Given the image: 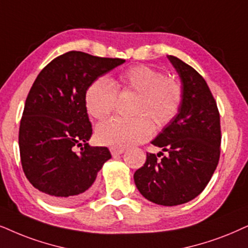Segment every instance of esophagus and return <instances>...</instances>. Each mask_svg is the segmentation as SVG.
<instances>
[{
  "mask_svg": "<svg viewBox=\"0 0 248 248\" xmlns=\"http://www.w3.org/2000/svg\"><path fill=\"white\" fill-rule=\"evenodd\" d=\"M124 148H110V153L112 156H117V155H122L124 153Z\"/></svg>",
  "mask_w": 248,
  "mask_h": 248,
  "instance_id": "34e87169",
  "label": "esophagus"
}]
</instances>
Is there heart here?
<instances>
[{
    "label": "heart",
    "instance_id": "1",
    "mask_svg": "<svg viewBox=\"0 0 248 248\" xmlns=\"http://www.w3.org/2000/svg\"><path fill=\"white\" fill-rule=\"evenodd\" d=\"M125 90L139 93L136 118L115 117L99 124L96 139L102 144L114 148H126L149 139L154 133V124L163 127L174 120L181 108L183 92L181 85L167 78L162 72L146 65L132 66L121 75ZM117 85L108 77H99L85 93L89 114L102 120L116 107Z\"/></svg>",
    "mask_w": 248,
    "mask_h": 248
}]
</instances>
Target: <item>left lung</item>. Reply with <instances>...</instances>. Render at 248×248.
<instances>
[{"label": "left lung", "instance_id": "1", "mask_svg": "<svg viewBox=\"0 0 248 248\" xmlns=\"http://www.w3.org/2000/svg\"><path fill=\"white\" fill-rule=\"evenodd\" d=\"M181 79L183 99L174 120L152 141L165 156L147 154L134 182L148 201L175 206L204 190L220 158V114L207 83L198 72L174 56H167Z\"/></svg>", "mask_w": 248, "mask_h": 248}]
</instances>
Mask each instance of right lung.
Here are the masks:
<instances>
[{
    "label": "right lung",
    "mask_w": 248,
    "mask_h": 248,
    "mask_svg": "<svg viewBox=\"0 0 248 248\" xmlns=\"http://www.w3.org/2000/svg\"><path fill=\"white\" fill-rule=\"evenodd\" d=\"M69 51L53 59L35 79L19 127L22 170L34 188L53 204H73L88 197L104 164L107 147H91L92 125L86 90L96 78L124 63ZM81 147V153L73 150Z\"/></svg>",
    "instance_id": "obj_1"
}]
</instances>
